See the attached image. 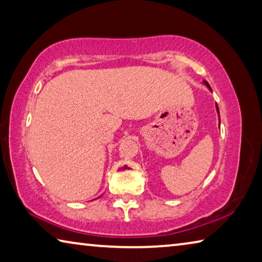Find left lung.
<instances>
[{"label": "left lung", "instance_id": "left-lung-1", "mask_svg": "<svg viewBox=\"0 0 262 262\" xmlns=\"http://www.w3.org/2000/svg\"><path fill=\"white\" fill-rule=\"evenodd\" d=\"M205 83H206V85H207V86H208V88H209V89H210V90H211V88H210V85H209V84H208V82H206V81H205ZM216 110H217V112H219V114H220V110H219V105H217V104H216Z\"/></svg>", "mask_w": 262, "mask_h": 262}]
</instances>
